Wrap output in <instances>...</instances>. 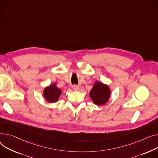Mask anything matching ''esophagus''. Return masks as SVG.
Instances as JSON below:
<instances>
[{
	"instance_id": "34e87169",
	"label": "esophagus",
	"mask_w": 158,
	"mask_h": 158,
	"mask_svg": "<svg viewBox=\"0 0 158 158\" xmlns=\"http://www.w3.org/2000/svg\"><path fill=\"white\" fill-rule=\"evenodd\" d=\"M72 89H73V91H77L79 90V86H77V85H73V86H72Z\"/></svg>"
}]
</instances>
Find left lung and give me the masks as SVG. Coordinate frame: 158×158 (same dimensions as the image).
I'll return each instance as SVG.
<instances>
[{
  "label": "left lung",
  "instance_id": "1",
  "mask_svg": "<svg viewBox=\"0 0 158 158\" xmlns=\"http://www.w3.org/2000/svg\"><path fill=\"white\" fill-rule=\"evenodd\" d=\"M110 92V89L107 85L97 81L89 92V97L97 106H103L109 101Z\"/></svg>",
  "mask_w": 158,
  "mask_h": 158
}]
</instances>
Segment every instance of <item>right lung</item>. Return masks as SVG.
<instances>
[{
	"label": "right lung",
	"mask_w": 158,
	"mask_h": 158,
	"mask_svg": "<svg viewBox=\"0 0 158 158\" xmlns=\"http://www.w3.org/2000/svg\"><path fill=\"white\" fill-rule=\"evenodd\" d=\"M61 94L62 90L57 87L56 83H52L46 86L43 91V96L45 100L50 103L57 102Z\"/></svg>",
	"instance_id": "obj_1"
}]
</instances>
